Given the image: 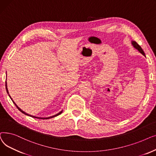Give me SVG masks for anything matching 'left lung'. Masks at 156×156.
Listing matches in <instances>:
<instances>
[{
    "label": "left lung",
    "instance_id": "8db88e82",
    "mask_svg": "<svg viewBox=\"0 0 156 156\" xmlns=\"http://www.w3.org/2000/svg\"><path fill=\"white\" fill-rule=\"evenodd\" d=\"M132 44H133V47H134L135 48H136V49H138L139 52H140V53H142V54L144 56H145V53H144V51H143L142 48L140 47V46L139 45V44H138L136 42H135V41H132Z\"/></svg>",
    "mask_w": 156,
    "mask_h": 156
}]
</instances>
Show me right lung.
Masks as SVG:
<instances>
[{
    "mask_svg": "<svg viewBox=\"0 0 156 156\" xmlns=\"http://www.w3.org/2000/svg\"><path fill=\"white\" fill-rule=\"evenodd\" d=\"M5 88H6V91H7V93H8V90H7V83H6V82H5ZM9 97L11 98V96H9ZM11 99H12L11 98ZM12 102L14 103V105H16V107H17V108L20 111V112H21L22 113H23V114H25V115H30V116H32V117H35V118H37V119H50V118H52V117H56V116H57V115H60V114H62V112H60V113H58V114H56V115H53V116H51V117H35V116H32V115H28V114H27V113H25V112H23V110H21L16 105V103H14L13 101H12Z\"/></svg>",
    "mask_w": 156,
    "mask_h": 156,
    "instance_id": "add662e5",
    "label": "right lung"
}]
</instances>
